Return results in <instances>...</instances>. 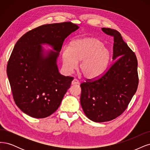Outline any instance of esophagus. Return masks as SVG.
Listing matches in <instances>:
<instances>
[{
    "label": "esophagus",
    "instance_id": "obj_1",
    "mask_svg": "<svg viewBox=\"0 0 150 150\" xmlns=\"http://www.w3.org/2000/svg\"><path fill=\"white\" fill-rule=\"evenodd\" d=\"M79 81L76 79H74L73 81H71V85H75V84H79Z\"/></svg>",
    "mask_w": 150,
    "mask_h": 150
}]
</instances>
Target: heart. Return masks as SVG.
I'll list each match as a JSON object with an SVG mask.
<instances>
[{"label":"heart","instance_id":"1","mask_svg":"<svg viewBox=\"0 0 150 150\" xmlns=\"http://www.w3.org/2000/svg\"><path fill=\"white\" fill-rule=\"evenodd\" d=\"M63 62L67 71L75 69L80 61L79 71L87 79H94L103 74L110 59V52L95 38L76 39L70 43L69 49L63 51Z\"/></svg>","mask_w":150,"mask_h":150}]
</instances>
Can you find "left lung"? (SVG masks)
<instances>
[{"label": "left lung", "instance_id": "8db88e82", "mask_svg": "<svg viewBox=\"0 0 150 150\" xmlns=\"http://www.w3.org/2000/svg\"><path fill=\"white\" fill-rule=\"evenodd\" d=\"M101 30L113 37L112 59L117 60L100 78L80 85L81 107L95 122H108L122 115L136 93L139 81L136 55L120 33L110 28Z\"/></svg>", "mask_w": 150, "mask_h": 150}]
</instances>
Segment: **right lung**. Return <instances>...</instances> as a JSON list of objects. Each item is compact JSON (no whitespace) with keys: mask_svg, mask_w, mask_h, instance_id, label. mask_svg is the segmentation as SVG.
<instances>
[{"mask_svg":"<svg viewBox=\"0 0 150 150\" xmlns=\"http://www.w3.org/2000/svg\"><path fill=\"white\" fill-rule=\"evenodd\" d=\"M79 28L70 22L46 24L27 32L17 42L7 74L14 101L23 113L43 118L59 107L74 77L59 73L57 59L65 38ZM43 44L55 51L44 56Z\"/></svg>","mask_w":150,"mask_h":150,"instance_id":"right-lung-1","label":"right lung"}]
</instances>
